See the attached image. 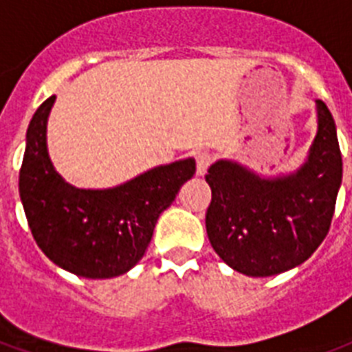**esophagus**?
I'll list each match as a JSON object with an SVG mask.
<instances>
[{"label": "esophagus", "mask_w": 352, "mask_h": 352, "mask_svg": "<svg viewBox=\"0 0 352 352\" xmlns=\"http://www.w3.org/2000/svg\"><path fill=\"white\" fill-rule=\"evenodd\" d=\"M212 153H209V152H199L197 153V173H199V175H204V173H206V171H208V168H209V164H211L212 162Z\"/></svg>", "instance_id": "1"}]
</instances>
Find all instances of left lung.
<instances>
[{
    "label": "left lung",
    "mask_w": 352,
    "mask_h": 352,
    "mask_svg": "<svg viewBox=\"0 0 352 352\" xmlns=\"http://www.w3.org/2000/svg\"><path fill=\"white\" fill-rule=\"evenodd\" d=\"M315 107L317 134L295 171L265 177L231 159L209 166L206 229L232 270L276 276L299 267L326 238L342 186V153L331 112L322 100Z\"/></svg>",
    "instance_id": "left-lung-1"
}]
</instances>
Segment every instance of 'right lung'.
Returning <instances> with one entry per match:
<instances>
[{
	"label": "right lung",
	"instance_id": "obj_1",
	"mask_svg": "<svg viewBox=\"0 0 352 352\" xmlns=\"http://www.w3.org/2000/svg\"><path fill=\"white\" fill-rule=\"evenodd\" d=\"M55 96L35 111L19 171V195L35 243L57 267L111 279L138 265L164 209L195 175V159L161 164L105 190L69 184L55 170L46 131Z\"/></svg>",
	"mask_w": 352,
	"mask_h": 352
}]
</instances>
